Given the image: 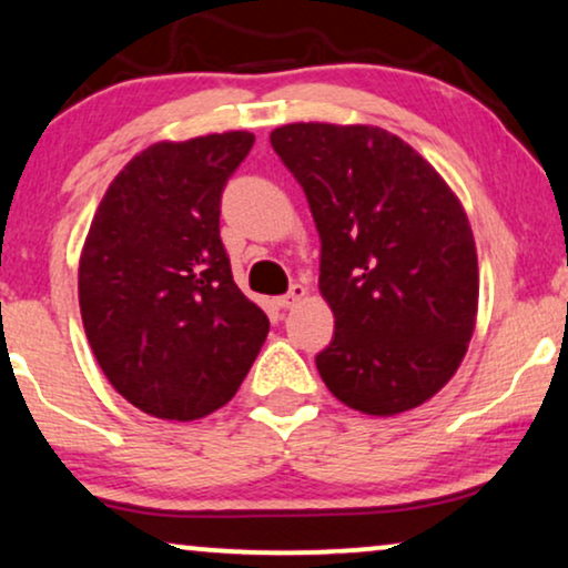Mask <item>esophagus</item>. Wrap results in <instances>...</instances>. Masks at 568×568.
<instances>
[{
    "mask_svg": "<svg viewBox=\"0 0 568 568\" xmlns=\"http://www.w3.org/2000/svg\"><path fill=\"white\" fill-rule=\"evenodd\" d=\"M304 298H306V288H304V285L296 283V285H291V291L285 293V296L275 298V306L277 308H293L298 304V301H304Z\"/></svg>",
    "mask_w": 568,
    "mask_h": 568,
    "instance_id": "obj_1",
    "label": "esophagus"
}]
</instances>
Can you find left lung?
Listing matches in <instances>:
<instances>
[{
	"mask_svg": "<svg viewBox=\"0 0 568 568\" xmlns=\"http://www.w3.org/2000/svg\"><path fill=\"white\" fill-rule=\"evenodd\" d=\"M270 143L306 193L335 335L320 377L372 416L422 406L456 375L477 322L469 217L437 170L375 125L291 123Z\"/></svg>",
	"mask_w": 568,
	"mask_h": 568,
	"instance_id": "obj_1",
	"label": "left lung"
}]
</instances>
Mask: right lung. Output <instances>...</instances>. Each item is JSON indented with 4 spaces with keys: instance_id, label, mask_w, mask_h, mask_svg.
<instances>
[{
    "instance_id": "obj_1",
    "label": "right lung",
    "mask_w": 568,
    "mask_h": 568,
    "mask_svg": "<svg viewBox=\"0 0 568 568\" xmlns=\"http://www.w3.org/2000/svg\"><path fill=\"white\" fill-rule=\"evenodd\" d=\"M254 133L160 141L106 189L78 267L99 367L128 404L191 422L235 396L270 320L235 285L220 199Z\"/></svg>"
}]
</instances>
